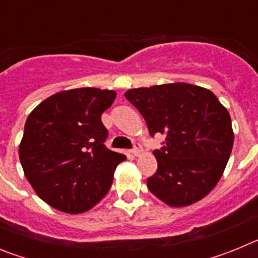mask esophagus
<instances>
[{"label": "esophagus", "instance_id": "esophagus-1", "mask_svg": "<svg viewBox=\"0 0 258 258\" xmlns=\"http://www.w3.org/2000/svg\"><path fill=\"white\" fill-rule=\"evenodd\" d=\"M141 152H142V146H141V143L134 142L133 150H132V154H133L134 156H138V155H140Z\"/></svg>", "mask_w": 258, "mask_h": 258}]
</instances>
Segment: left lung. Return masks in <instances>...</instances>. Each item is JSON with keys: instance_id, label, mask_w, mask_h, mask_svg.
Wrapping results in <instances>:
<instances>
[{"instance_id": "obj_1", "label": "left lung", "mask_w": 258, "mask_h": 258, "mask_svg": "<svg viewBox=\"0 0 258 258\" xmlns=\"http://www.w3.org/2000/svg\"><path fill=\"white\" fill-rule=\"evenodd\" d=\"M145 118L150 136L164 134L155 150L157 170L147 187L170 207L190 206L220 181L234 145L227 109L208 90L186 83L131 89L125 93Z\"/></svg>"}]
</instances>
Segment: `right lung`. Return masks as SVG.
<instances>
[{
  "label": "right lung",
  "instance_id": "add662e5",
  "mask_svg": "<svg viewBox=\"0 0 258 258\" xmlns=\"http://www.w3.org/2000/svg\"><path fill=\"white\" fill-rule=\"evenodd\" d=\"M116 93L80 88L56 93L27 118L19 157L27 179L52 208L77 214L101 202L126 156L104 145L102 113Z\"/></svg>",
  "mask_w": 258,
  "mask_h": 258
}]
</instances>
